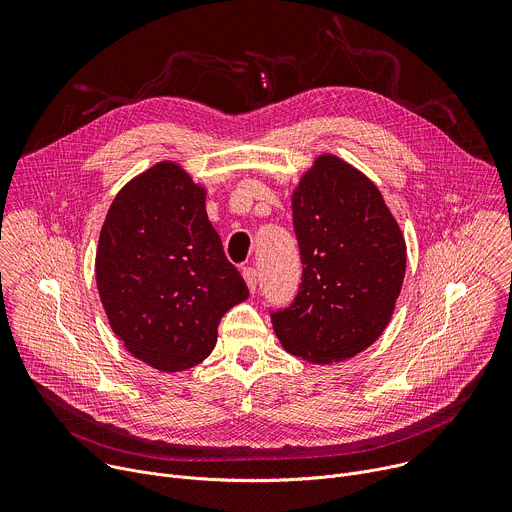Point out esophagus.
<instances>
[{
	"mask_svg": "<svg viewBox=\"0 0 512 512\" xmlns=\"http://www.w3.org/2000/svg\"><path fill=\"white\" fill-rule=\"evenodd\" d=\"M243 279H245L251 294H255V291H257V269L255 267H245L243 269Z\"/></svg>",
	"mask_w": 512,
	"mask_h": 512,
	"instance_id": "34e87169",
	"label": "esophagus"
}]
</instances>
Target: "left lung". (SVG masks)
I'll use <instances>...</instances> for the list:
<instances>
[{"label": "left lung", "instance_id": "left-lung-1", "mask_svg": "<svg viewBox=\"0 0 512 512\" xmlns=\"http://www.w3.org/2000/svg\"><path fill=\"white\" fill-rule=\"evenodd\" d=\"M302 255L296 300L271 312L281 346L316 364L369 348L387 328L405 277L407 247L379 188L322 154L291 194Z\"/></svg>", "mask_w": 512, "mask_h": 512}]
</instances>
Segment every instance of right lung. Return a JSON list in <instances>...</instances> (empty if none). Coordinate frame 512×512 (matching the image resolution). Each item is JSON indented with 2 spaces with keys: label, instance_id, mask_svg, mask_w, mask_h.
<instances>
[{
  "label": "right lung",
  "instance_id": "add662e5",
  "mask_svg": "<svg viewBox=\"0 0 512 512\" xmlns=\"http://www.w3.org/2000/svg\"><path fill=\"white\" fill-rule=\"evenodd\" d=\"M95 275L115 336L162 373L200 364L218 322L249 298L206 214V188L158 162L115 196L99 235Z\"/></svg>",
  "mask_w": 512,
  "mask_h": 512
}]
</instances>
